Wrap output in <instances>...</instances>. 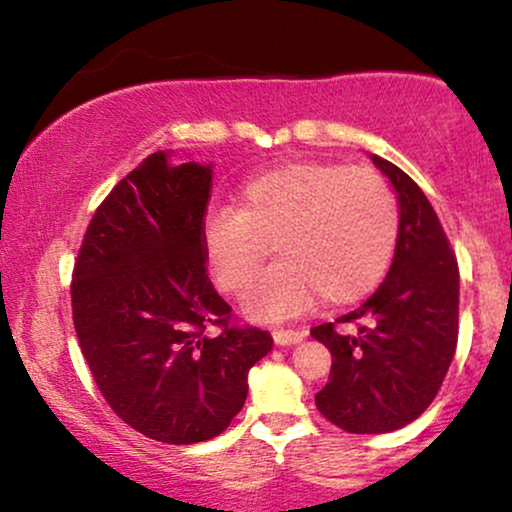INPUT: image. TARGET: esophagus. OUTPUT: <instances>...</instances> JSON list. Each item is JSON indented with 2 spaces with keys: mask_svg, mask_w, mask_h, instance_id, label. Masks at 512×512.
Returning <instances> with one entry per match:
<instances>
[{
  "mask_svg": "<svg viewBox=\"0 0 512 512\" xmlns=\"http://www.w3.org/2000/svg\"><path fill=\"white\" fill-rule=\"evenodd\" d=\"M272 337L279 346H289V344L301 342L305 337V330H274Z\"/></svg>",
  "mask_w": 512,
  "mask_h": 512,
  "instance_id": "1",
  "label": "esophagus"
}]
</instances>
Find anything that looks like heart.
<instances>
[{
	"label": "heart",
	"instance_id": "1",
	"mask_svg": "<svg viewBox=\"0 0 512 512\" xmlns=\"http://www.w3.org/2000/svg\"><path fill=\"white\" fill-rule=\"evenodd\" d=\"M399 202L380 173L330 161H293L255 175L238 211L204 221V252L216 284L240 296L273 245L277 262L252 282L245 308L279 320L322 296L349 305L380 286L399 240Z\"/></svg>",
	"mask_w": 512,
	"mask_h": 512
}]
</instances>
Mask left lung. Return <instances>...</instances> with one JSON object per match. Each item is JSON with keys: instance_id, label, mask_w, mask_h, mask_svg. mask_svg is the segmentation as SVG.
<instances>
[{"instance_id": "1", "label": "left lung", "mask_w": 512, "mask_h": 512, "mask_svg": "<svg viewBox=\"0 0 512 512\" xmlns=\"http://www.w3.org/2000/svg\"><path fill=\"white\" fill-rule=\"evenodd\" d=\"M373 163L399 195V240L390 274L354 313L310 334L330 349L320 414L346 433H390L419 419L438 395L457 349L460 267L421 187L385 158Z\"/></svg>"}]
</instances>
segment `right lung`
I'll return each mask as SVG.
<instances>
[{"instance_id":"add662e5","label":"right lung","mask_w":512,"mask_h":512,"mask_svg":"<svg viewBox=\"0 0 512 512\" xmlns=\"http://www.w3.org/2000/svg\"><path fill=\"white\" fill-rule=\"evenodd\" d=\"M209 197V166H168L158 151L98 204L72 272L74 330L98 390L127 426L168 445L226 431L248 370L274 346L211 284Z\"/></svg>"}]
</instances>
